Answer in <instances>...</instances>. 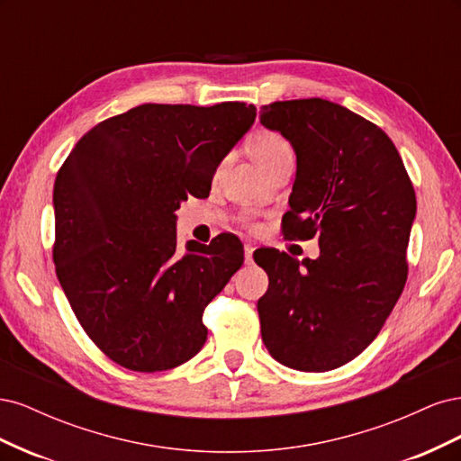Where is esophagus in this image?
<instances>
[{
	"instance_id": "34e87169",
	"label": "esophagus",
	"mask_w": 461,
	"mask_h": 461,
	"mask_svg": "<svg viewBox=\"0 0 461 461\" xmlns=\"http://www.w3.org/2000/svg\"><path fill=\"white\" fill-rule=\"evenodd\" d=\"M254 246L252 244H246L244 246V258H246V263H252L254 261Z\"/></svg>"
}]
</instances>
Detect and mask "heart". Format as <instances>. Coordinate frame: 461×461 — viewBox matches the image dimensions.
<instances>
[{
    "instance_id": "obj_1",
    "label": "heart",
    "mask_w": 461,
    "mask_h": 461,
    "mask_svg": "<svg viewBox=\"0 0 461 461\" xmlns=\"http://www.w3.org/2000/svg\"><path fill=\"white\" fill-rule=\"evenodd\" d=\"M249 151H252L254 161L261 167L263 171L267 169L269 165H273L278 158L286 156V153H294L286 138L283 134L273 132V131L259 132L252 140Z\"/></svg>"
}]
</instances>
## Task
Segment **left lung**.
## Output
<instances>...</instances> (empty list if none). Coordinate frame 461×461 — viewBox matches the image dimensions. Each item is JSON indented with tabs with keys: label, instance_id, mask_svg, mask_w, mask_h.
<instances>
[{
	"label": "left lung",
	"instance_id": "obj_1",
	"mask_svg": "<svg viewBox=\"0 0 461 461\" xmlns=\"http://www.w3.org/2000/svg\"><path fill=\"white\" fill-rule=\"evenodd\" d=\"M259 121L296 151L285 239L317 236L321 249L302 263L273 248L254 254L269 275L261 339L286 367L337 369L375 340L406 285L413 185L386 132L339 104L275 102Z\"/></svg>",
	"mask_w": 461,
	"mask_h": 461
}]
</instances>
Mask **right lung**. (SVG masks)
<instances>
[{
  "label": "right lung",
  "mask_w": 461,
  "mask_h": 461,
  "mask_svg": "<svg viewBox=\"0 0 461 461\" xmlns=\"http://www.w3.org/2000/svg\"><path fill=\"white\" fill-rule=\"evenodd\" d=\"M256 107L144 104L97 122L53 186L55 273L90 340L131 371L183 366L207 339L205 305L244 263L232 234L176 254V215L209 196Z\"/></svg>",
  "instance_id": "right-lung-1"
}]
</instances>
